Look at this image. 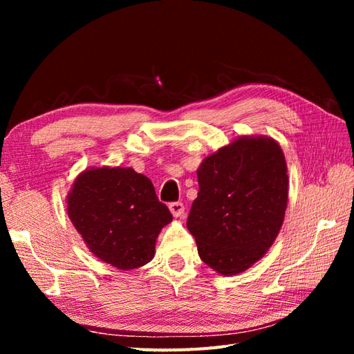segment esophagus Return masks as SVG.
<instances>
[{
	"mask_svg": "<svg viewBox=\"0 0 354 354\" xmlns=\"http://www.w3.org/2000/svg\"><path fill=\"white\" fill-rule=\"evenodd\" d=\"M169 208H170V213L173 214V217H181L184 214V204H183V202H171Z\"/></svg>",
	"mask_w": 354,
	"mask_h": 354,
	"instance_id": "esophagus-1",
	"label": "esophagus"
}]
</instances>
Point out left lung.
Wrapping results in <instances>:
<instances>
[{
  "mask_svg": "<svg viewBox=\"0 0 354 354\" xmlns=\"http://www.w3.org/2000/svg\"><path fill=\"white\" fill-rule=\"evenodd\" d=\"M198 179L187 228L201 260L221 275L245 272L272 246L288 208L280 145L266 135H240L201 162Z\"/></svg>",
  "mask_w": 354,
  "mask_h": 354,
  "instance_id": "8db88e82",
  "label": "left lung"
}]
</instances>
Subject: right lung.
Wrapping results in <instances>:
<instances>
[{
	"label": "right lung",
	"mask_w": 354,
	"mask_h": 354,
	"mask_svg": "<svg viewBox=\"0 0 354 354\" xmlns=\"http://www.w3.org/2000/svg\"><path fill=\"white\" fill-rule=\"evenodd\" d=\"M66 212L86 248L118 270L153 259L158 234L171 222L153 184L132 167H88L74 179Z\"/></svg>",
	"instance_id": "add662e5"
}]
</instances>
